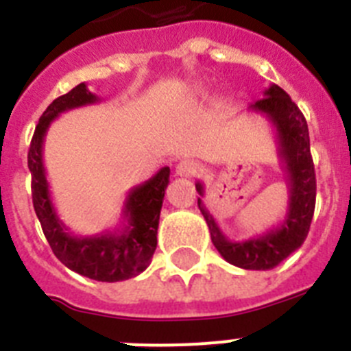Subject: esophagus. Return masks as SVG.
I'll list each match as a JSON object with an SVG mask.
<instances>
[{
  "mask_svg": "<svg viewBox=\"0 0 351 351\" xmlns=\"http://www.w3.org/2000/svg\"><path fill=\"white\" fill-rule=\"evenodd\" d=\"M197 170L198 165L193 160H181L178 163V167H176V173L181 176V178H193Z\"/></svg>",
  "mask_w": 351,
  "mask_h": 351,
  "instance_id": "obj_1",
  "label": "esophagus"
}]
</instances>
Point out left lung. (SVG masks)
<instances>
[{"label": "left lung", "mask_w": 351, "mask_h": 351, "mask_svg": "<svg viewBox=\"0 0 351 351\" xmlns=\"http://www.w3.org/2000/svg\"><path fill=\"white\" fill-rule=\"evenodd\" d=\"M251 110L267 117L274 126L278 154L287 172L288 210L280 225L246 241H230L221 232L213 214L204 206V184L197 182L198 209L206 218L210 239L219 255L235 267L247 271H269L280 265L290 253L299 250L308 237L316 200V178L309 151L308 123L290 96L280 86H269L263 98L251 104Z\"/></svg>", "instance_id": "8db88e82"}]
</instances>
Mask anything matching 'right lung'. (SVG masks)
Here are the masks:
<instances>
[{
    "label": "right lung",
    "mask_w": 351,
    "mask_h": 351,
    "mask_svg": "<svg viewBox=\"0 0 351 351\" xmlns=\"http://www.w3.org/2000/svg\"><path fill=\"white\" fill-rule=\"evenodd\" d=\"M96 101L100 98L93 95L84 82L56 98L36 125L27 153V167L31 172L33 207L54 255L77 274L95 281L116 283L135 278L151 263L158 244V223L170 169L163 167L149 181L128 191L121 228L95 235L71 234L52 204L43 167V141L51 123L60 114Z\"/></svg>",
    "instance_id": "add662e5"
}]
</instances>
